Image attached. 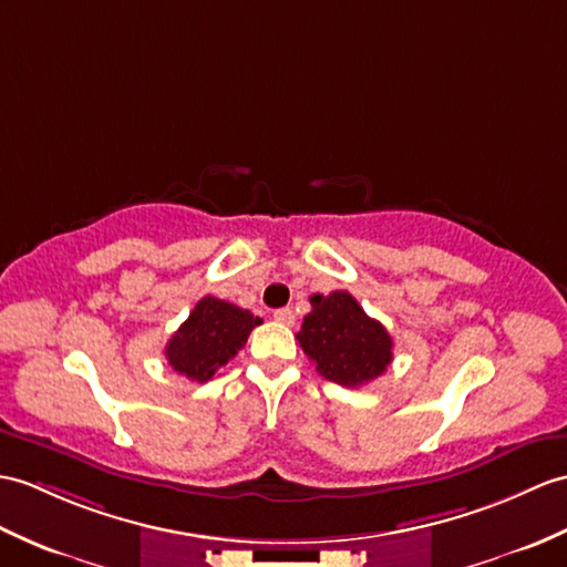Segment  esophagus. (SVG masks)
<instances>
[{
    "mask_svg": "<svg viewBox=\"0 0 567 567\" xmlns=\"http://www.w3.org/2000/svg\"><path fill=\"white\" fill-rule=\"evenodd\" d=\"M275 321H280V323H285V326H292L295 323V311L289 309V307H282V309H275Z\"/></svg>",
    "mask_w": 567,
    "mask_h": 567,
    "instance_id": "esophagus-1",
    "label": "esophagus"
}]
</instances>
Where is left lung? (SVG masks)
Listing matches in <instances>:
<instances>
[{
	"label": "left lung",
	"mask_w": 567,
	"mask_h": 567,
	"mask_svg": "<svg viewBox=\"0 0 567 567\" xmlns=\"http://www.w3.org/2000/svg\"><path fill=\"white\" fill-rule=\"evenodd\" d=\"M301 350L316 362V372L346 389L370 384L393 360V340L350 292L313 295L311 311L297 333Z\"/></svg>",
	"instance_id": "8db88e82"
}]
</instances>
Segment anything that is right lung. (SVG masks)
I'll use <instances>...</instances> for the list:
<instances>
[{"label":"right lung","mask_w":567,"mask_h":567,"mask_svg":"<svg viewBox=\"0 0 567 567\" xmlns=\"http://www.w3.org/2000/svg\"><path fill=\"white\" fill-rule=\"evenodd\" d=\"M262 319L229 301L217 297H203L178 331L168 338L166 360L174 372L193 381H209L219 367L236 358L248 333L260 326Z\"/></svg>","instance_id":"obj_1"}]
</instances>
